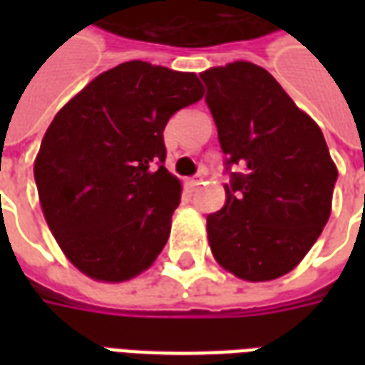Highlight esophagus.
I'll list each match as a JSON object with an SVG mask.
<instances>
[{
	"mask_svg": "<svg viewBox=\"0 0 365 365\" xmlns=\"http://www.w3.org/2000/svg\"><path fill=\"white\" fill-rule=\"evenodd\" d=\"M201 182H203V175L197 174V175H193V178H191L190 185L193 187V190H195V187H199V185H201Z\"/></svg>",
	"mask_w": 365,
	"mask_h": 365,
	"instance_id": "34e87169",
	"label": "esophagus"
}]
</instances>
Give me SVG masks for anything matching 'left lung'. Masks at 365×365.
<instances>
[{
	"label": "left lung",
	"instance_id": "obj_1",
	"mask_svg": "<svg viewBox=\"0 0 365 365\" xmlns=\"http://www.w3.org/2000/svg\"><path fill=\"white\" fill-rule=\"evenodd\" d=\"M227 164L246 166L207 217L217 264L245 282L297 268L332 211L336 164L319 125L274 76L246 60L201 72Z\"/></svg>",
	"mask_w": 365,
	"mask_h": 365
}]
</instances>
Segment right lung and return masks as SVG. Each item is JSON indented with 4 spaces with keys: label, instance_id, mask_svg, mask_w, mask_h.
I'll use <instances>...</instances> for the list:
<instances>
[{
    "label": "right lung",
    "instance_id": "obj_1",
    "mask_svg": "<svg viewBox=\"0 0 365 365\" xmlns=\"http://www.w3.org/2000/svg\"><path fill=\"white\" fill-rule=\"evenodd\" d=\"M201 97L195 72L130 60L52 119L35 158L36 190L60 250L83 275L128 282L158 258L182 197V182L162 166V133Z\"/></svg>",
    "mask_w": 365,
    "mask_h": 365
}]
</instances>
